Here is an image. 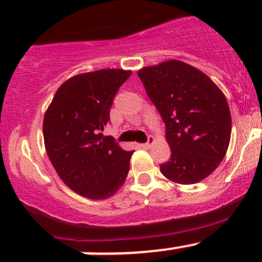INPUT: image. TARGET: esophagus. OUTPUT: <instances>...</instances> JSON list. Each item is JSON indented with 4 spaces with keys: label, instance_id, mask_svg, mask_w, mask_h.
Masks as SVG:
<instances>
[{
    "label": "esophagus",
    "instance_id": "obj_1",
    "mask_svg": "<svg viewBox=\"0 0 262 262\" xmlns=\"http://www.w3.org/2000/svg\"><path fill=\"white\" fill-rule=\"evenodd\" d=\"M154 143H155V138L152 136H149L148 137V141H147L146 143L142 144V147H143V148H151L152 144H154Z\"/></svg>",
    "mask_w": 262,
    "mask_h": 262
}]
</instances>
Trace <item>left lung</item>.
<instances>
[{
    "label": "left lung",
    "mask_w": 262,
    "mask_h": 262,
    "mask_svg": "<svg viewBox=\"0 0 262 262\" xmlns=\"http://www.w3.org/2000/svg\"><path fill=\"white\" fill-rule=\"evenodd\" d=\"M149 100L166 125L171 149L162 175L178 184L209 177L227 154L232 118L227 98L201 70L179 60L138 70Z\"/></svg>",
    "instance_id": "left-lung-1"
}]
</instances>
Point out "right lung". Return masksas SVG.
<instances>
[{
    "instance_id": "1",
    "label": "right lung",
    "mask_w": 262,
    "mask_h": 262,
    "mask_svg": "<svg viewBox=\"0 0 262 262\" xmlns=\"http://www.w3.org/2000/svg\"><path fill=\"white\" fill-rule=\"evenodd\" d=\"M130 70L101 69L62 83L43 119L51 164L65 184L91 200H106L124 184L132 151L103 136L110 108Z\"/></svg>"
}]
</instances>
